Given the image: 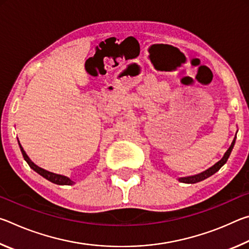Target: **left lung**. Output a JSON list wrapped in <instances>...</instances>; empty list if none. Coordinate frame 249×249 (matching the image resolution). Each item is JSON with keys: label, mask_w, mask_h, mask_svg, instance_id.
Here are the masks:
<instances>
[{"label": "left lung", "mask_w": 249, "mask_h": 249, "mask_svg": "<svg viewBox=\"0 0 249 249\" xmlns=\"http://www.w3.org/2000/svg\"><path fill=\"white\" fill-rule=\"evenodd\" d=\"M235 141H236V136L234 137V141L231 142L230 148L226 150V153L224 154V156H223V158L220 160V161H217L215 165H213L212 167H210L209 169H206L203 172H200V174H197V175L190 176V177H182V178H179L180 182H183V183H196V182H200V181L204 180L206 178H209V177H211L212 175L215 174V172L220 170L221 167L227 161V159H229L230 155L231 153V149H233V147L235 145Z\"/></svg>", "instance_id": "left-lung-1"}]
</instances>
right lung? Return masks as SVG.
<instances>
[{
    "mask_svg": "<svg viewBox=\"0 0 249 249\" xmlns=\"http://www.w3.org/2000/svg\"><path fill=\"white\" fill-rule=\"evenodd\" d=\"M18 145H19L20 151H22V154H23V157H24L25 160H26V162L28 163L29 167H31L34 171H36L37 174L40 175L41 177H44L45 179L49 180L50 182L56 183V184H60V185H72V184L74 183L72 180H71L70 178H68V177L62 176V175L53 174V172L47 171V170L43 169V168H40V167H38L37 165H35V163H34V162L32 161V160H31V158L28 157L27 154L25 153V150H24V148L22 147V145H20L19 141H18Z\"/></svg>",
    "mask_w": 249,
    "mask_h": 249,
    "instance_id": "add662e5",
    "label": "right lung"
}]
</instances>
